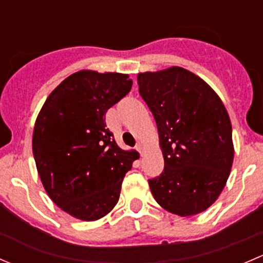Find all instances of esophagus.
<instances>
[{
	"instance_id": "34e87169",
	"label": "esophagus",
	"mask_w": 263,
	"mask_h": 263,
	"mask_svg": "<svg viewBox=\"0 0 263 263\" xmlns=\"http://www.w3.org/2000/svg\"><path fill=\"white\" fill-rule=\"evenodd\" d=\"M136 148H137V150L140 151V154H141V156L144 155V150H145V146H144V145L141 144V142H139V144L136 145Z\"/></svg>"
}]
</instances>
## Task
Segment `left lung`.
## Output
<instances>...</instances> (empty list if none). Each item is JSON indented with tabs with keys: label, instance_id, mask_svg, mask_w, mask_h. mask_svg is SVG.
Segmentation results:
<instances>
[{
	"label": "left lung",
	"instance_id": "8db88e82",
	"mask_svg": "<svg viewBox=\"0 0 263 263\" xmlns=\"http://www.w3.org/2000/svg\"><path fill=\"white\" fill-rule=\"evenodd\" d=\"M137 84L155 118L164 158L163 173L148 179L154 198L179 216L208 210L234 159L227 108L208 82L178 66L140 72Z\"/></svg>",
	"mask_w": 263,
	"mask_h": 263
}]
</instances>
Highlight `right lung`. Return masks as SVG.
<instances>
[{
  "instance_id": "right-lung-1",
  "label": "right lung",
  "mask_w": 263,
  "mask_h": 263,
  "mask_svg": "<svg viewBox=\"0 0 263 263\" xmlns=\"http://www.w3.org/2000/svg\"><path fill=\"white\" fill-rule=\"evenodd\" d=\"M127 73L81 70L49 94L36 117L33 155L50 200L82 221L113 210L122 181L139 158L117 145L105 113L131 90Z\"/></svg>"
}]
</instances>
